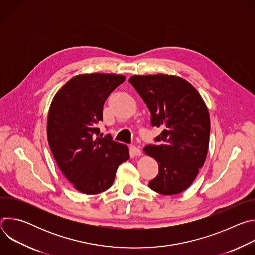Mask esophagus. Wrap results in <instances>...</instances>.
Returning a JSON list of instances; mask_svg holds the SVG:
<instances>
[{
    "instance_id": "obj_1",
    "label": "esophagus",
    "mask_w": 255,
    "mask_h": 255,
    "mask_svg": "<svg viewBox=\"0 0 255 255\" xmlns=\"http://www.w3.org/2000/svg\"><path fill=\"white\" fill-rule=\"evenodd\" d=\"M130 153L132 155L139 156V155L142 154V151H141V149L139 147H136V146H134V145H131V146H130Z\"/></svg>"
}]
</instances>
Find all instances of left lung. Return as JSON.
I'll list each match as a JSON object with an SVG mask.
<instances>
[{
  "instance_id": "8db88e82",
  "label": "left lung",
  "mask_w": 255,
  "mask_h": 255,
  "mask_svg": "<svg viewBox=\"0 0 255 255\" xmlns=\"http://www.w3.org/2000/svg\"><path fill=\"white\" fill-rule=\"evenodd\" d=\"M130 84L151 113V125L162 128L159 145L144 152L158 163L148 187L161 195L186 191L204 165L210 139V115L198 91L186 80L169 75L133 76Z\"/></svg>"
}]
</instances>
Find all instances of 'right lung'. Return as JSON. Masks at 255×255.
Masks as SVG:
<instances>
[{"label":"right lung","mask_w":255,"mask_h":255,"mask_svg":"<svg viewBox=\"0 0 255 255\" xmlns=\"http://www.w3.org/2000/svg\"><path fill=\"white\" fill-rule=\"evenodd\" d=\"M122 75L84 74L70 79L54 96L47 117L53 157L74 188L96 195L113 185L129 149L110 135L98 137L106 99L125 81ZM97 137H96L95 136Z\"/></svg>","instance_id":"obj_1"}]
</instances>
